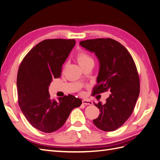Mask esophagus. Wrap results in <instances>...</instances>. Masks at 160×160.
Wrapping results in <instances>:
<instances>
[{
    "label": "esophagus",
    "instance_id": "34e87169",
    "mask_svg": "<svg viewBox=\"0 0 160 160\" xmlns=\"http://www.w3.org/2000/svg\"><path fill=\"white\" fill-rule=\"evenodd\" d=\"M82 103H83V104L85 105H92L93 104V102L92 101H89V100H88V99H83L82 100Z\"/></svg>",
    "mask_w": 160,
    "mask_h": 160
}]
</instances>
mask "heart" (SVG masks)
Instances as JSON below:
<instances>
[{"instance_id": "1", "label": "heart", "mask_w": 160, "mask_h": 160, "mask_svg": "<svg viewBox=\"0 0 160 160\" xmlns=\"http://www.w3.org/2000/svg\"><path fill=\"white\" fill-rule=\"evenodd\" d=\"M76 59L77 62H79V64L83 67L87 64H88L89 62L93 61L91 57L88 54V52L84 51H81L78 52L76 54Z\"/></svg>"}]
</instances>
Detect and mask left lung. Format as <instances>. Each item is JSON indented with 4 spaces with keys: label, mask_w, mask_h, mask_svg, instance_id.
Masks as SVG:
<instances>
[{
    "label": "left lung",
    "mask_w": 160,
    "mask_h": 160,
    "mask_svg": "<svg viewBox=\"0 0 160 160\" xmlns=\"http://www.w3.org/2000/svg\"><path fill=\"white\" fill-rule=\"evenodd\" d=\"M79 44L95 52L99 61L98 83L92 94L111 92L105 104H95L101 113L93 122L101 130L113 132L128 119L138 99L140 84L136 66L126 48L112 38L88 39Z\"/></svg>",
    "instance_id": "left-lung-1"
}]
</instances>
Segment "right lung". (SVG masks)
Wrapping results in <instances>:
<instances>
[{
  "label": "right lung",
  "instance_id": "1",
  "mask_svg": "<svg viewBox=\"0 0 160 160\" xmlns=\"http://www.w3.org/2000/svg\"><path fill=\"white\" fill-rule=\"evenodd\" d=\"M75 39H46L34 47L19 66L17 85L18 103L32 127L52 133L65 123L71 111L81 105L72 95L52 99L49 86L61 76L62 65L75 45Z\"/></svg>",
  "mask_w": 160,
  "mask_h": 160
}]
</instances>
